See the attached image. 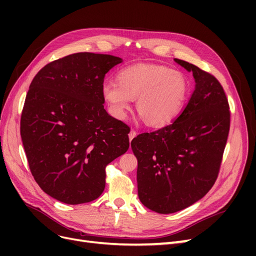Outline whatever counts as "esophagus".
I'll use <instances>...</instances> for the list:
<instances>
[{
  "label": "esophagus",
  "mask_w": 256,
  "mask_h": 256,
  "mask_svg": "<svg viewBox=\"0 0 256 256\" xmlns=\"http://www.w3.org/2000/svg\"><path fill=\"white\" fill-rule=\"evenodd\" d=\"M136 134H138V132H136V130H131L130 132H129V141L131 142V140H132L134 136H136Z\"/></svg>",
  "instance_id": "1"
}]
</instances>
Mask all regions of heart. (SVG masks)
I'll use <instances>...</instances> for the list:
<instances>
[{"instance_id": "1", "label": "heart", "mask_w": 256, "mask_h": 256, "mask_svg": "<svg viewBox=\"0 0 256 256\" xmlns=\"http://www.w3.org/2000/svg\"><path fill=\"white\" fill-rule=\"evenodd\" d=\"M102 90L114 118H125L136 99V109L147 125L164 127L182 113L189 84L180 72L166 66L136 64L122 69L118 80H104Z\"/></svg>"}]
</instances>
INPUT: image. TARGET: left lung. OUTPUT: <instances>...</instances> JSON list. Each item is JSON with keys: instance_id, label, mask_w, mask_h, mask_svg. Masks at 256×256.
I'll return each instance as SVG.
<instances>
[{"instance_id": "1", "label": "left lung", "mask_w": 256, "mask_h": 256, "mask_svg": "<svg viewBox=\"0 0 256 256\" xmlns=\"http://www.w3.org/2000/svg\"><path fill=\"white\" fill-rule=\"evenodd\" d=\"M174 60L196 81L188 104L171 125L131 141L138 198L158 214L182 210L212 189L230 131V106L220 82L196 65Z\"/></svg>"}]
</instances>
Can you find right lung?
<instances>
[{"label": "right lung", "mask_w": 256, "mask_h": 256, "mask_svg": "<svg viewBox=\"0 0 256 256\" xmlns=\"http://www.w3.org/2000/svg\"><path fill=\"white\" fill-rule=\"evenodd\" d=\"M122 60L80 52L42 68L30 85L20 134L40 187L60 202H92L106 166L129 148V127L104 110L106 74Z\"/></svg>", "instance_id": "add662e5"}]
</instances>
